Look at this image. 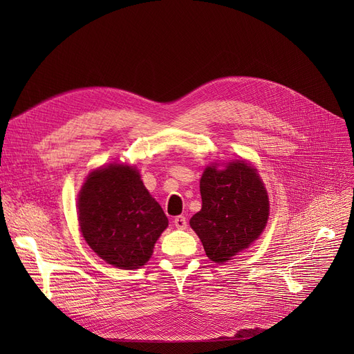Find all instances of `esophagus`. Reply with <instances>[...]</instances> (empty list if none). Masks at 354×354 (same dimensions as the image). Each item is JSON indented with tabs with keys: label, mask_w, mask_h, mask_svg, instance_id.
<instances>
[{
	"label": "esophagus",
	"mask_w": 354,
	"mask_h": 354,
	"mask_svg": "<svg viewBox=\"0 0 354 354\" xmlns=\"http://www.w3.org/2000/svg\"><path fill=\"white\" fill-rule=\"evenodd\" d=\"M174 224H175V227H176L178 230H187V227H188L187 218L182 216V215H179V216H176V218L174 219Z\"/></svg>",
	"instance_id": "34e87169"
}]
</instances>
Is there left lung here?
Here are the masks:
<instances>
[{"label": "left lung", "instance_id": "obj_1", "mask_svg": "<svg viewBox=\"0 0 354 354\" xmlns=\"http://www.w3.org/2000/svg\"><path fill=\"white\" fill-rule=\"evenodd\" d=\"M202 209L189 224L198 234L208 258L225 263L243 251L266 228L268 195L257 169L243 160L225 169L209 166L201 178Z\"/></svg>", "mask_w": 354, "mask_h": 354}]
</instances>
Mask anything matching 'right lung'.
Returning <instances> with one entry per match:
<instances>
[{"mask_svg": "<svg viewBox=\"0 0 354 354\" xmlns=\"http://www.w3.org/2000/svg\"><path fill=\"white\" fill-rule=\"evenodd\" d=\"M77 207L86 243L106 263L122 270L145 266L167 227L165 212L135 167L124 165H110L88 175Z\"/></svg>", "mask_w": 354, "mask_h": 354, "instance_id": "obj_1", "label": "right lung"}]
</instances>
